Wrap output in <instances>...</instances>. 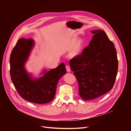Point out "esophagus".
Wrapping results in <instances>:
<instances>
[{
  "label": "esophagus",
  "mask_w": 131,
  "mask_h": 131,
  "mask_svg": "<svg viewBox=\"0 0 131 131\" xmlns=\"http://www.w3.org/2000/svg\"><path fill=\"white\" fill-rule=\"evenodd\" d=\"M66 70H67V72H70V70H71L70 67L69 65H66Z\"/></svg>",
  "instance_id": "obj_1"
}]
</instances>
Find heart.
I'll list each match as a JSON object with an SVG mask.
<instances>
[{
  "label": "heart",
  "instance_id": "heart-1",
  "mask_svg": "<svg viewBox=\"0 0 131 131\" xmlns=\"http://www.w3.org/2000/svg\"><path fill=\"white\" fill-rule=\"evenodd\" d=\"M84 42L82 39L73 38L68 43V47L69 48H71L69 53V57L70 58H74L78 56L81 52L83 47Z\"/></svg>",
  "mask_w": 131,
  "mask_h": 131
}]
</instances>
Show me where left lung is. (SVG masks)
<instances>
[{
	"label": "left lung",
	"instance_id": "1",
	"mask_svg": "<svg viewBox=\"0 0 131 131\" xmlns=\"http://www.w3.org/2000/svg\"><path fill=\"white\" fill-rule=\"evenodd\" d=\"M89 45L69 64L79 84L84 100L105 94L113 88L118 69L117 54L114 43L104 31L95 30Z\"/></svg>",
	"mask_w": 131,
	"mask_h": 131
}]
</instances>
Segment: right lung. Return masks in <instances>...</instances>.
<instances>
[{
    "mask_svg": "<svg viewBox=\"0 0 131 131\" xmlns=\"http://www.w3.org/2000/svg\"><path fill=\"white\" fill-rule=\"evenodd\" d=\"M33 45L31 39L23 38L17 41L10 55V76L17 93L23 99L33 103L43 104L53 100L58 82L66 70L62 63L56 68L45 71L44 76L39 79H32L26 72L24 64Z\"/></svg>",
    "mask_w": 131,
    "mask_h": 131,
    "instance_id": "obj_1",
    "label": "right lung"
}]
</instances>
